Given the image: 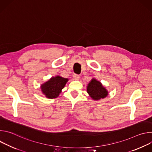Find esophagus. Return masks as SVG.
<instances>
[{
  "label": "esophagus",
  "mask_w": 152,
  "mask_h": 152,
  "mask_svg": "<svg viewBox=\"0 0 152 152\" xmlns=\"http://www.w3.org/2000/svg\"><path fill=\"white\" fill-rule=\"evenodd\" d=\"M79 77H80V76H79L78 75L75 74V75H73V78H74V79H75V80H78V79H79Z\"/></svg>",
  "instance_id": "esophagus-1"
}]
</instances>
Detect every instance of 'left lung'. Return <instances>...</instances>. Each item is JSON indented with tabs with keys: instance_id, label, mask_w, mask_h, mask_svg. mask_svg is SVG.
Here are the masks:
<instances>
[{
	"instance_id": "obj_1",
	"label": "left lung",
	"mask_w": 152,
	"mask_h": 152,
	"mask_svg": "<svg viewBox=\"0 0 152 152\" xmlns=\"http://www.w3.org/2000/svg\"><path fill=\"white\" fill-rule=\"evenodd\" d=\"M86 91L90 96L96 100L105 98L108 95V91L100 82L93 78L88 84Z\"/></svg>"
}]
</instances>
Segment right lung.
<instances>
[{"mask_svg":"<svg viewBox=\"0 0 152 152\" xmlns=\"http://www.w3.org/2000/svg\"><path fill=\"white\" fill-rule=\"evenodd\" d=\"M69 79L60 76L52 77L48 82L41 85L42 93L49 99H55L59 96Z\"/></svg>","mask_w":152,"mask_h":152,"instance_id":"1","label":"right lung"}]
</instances>
